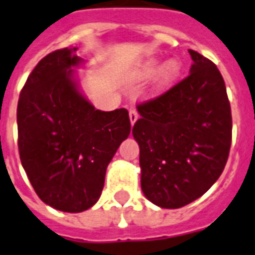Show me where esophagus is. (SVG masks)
I'll return each instance as SVG.
<instances>
[{
  "instance_id": "esophagus-1",
  "label": "esophagus",
  "mask_w": 255,
  "mask_h": 255,
  "mask_svg": "<svg viewBox=\"0 0 255 255\" xmlns=\"http://www.w3.org/2000/svg\"><path fill=\"white\" fill-rule=\"evenodd\" d=\"M138 119V113L134 109H131L129 110V121H131V124L133 126L134 123H136V121Z\"/></svg>"
}]
</instances>
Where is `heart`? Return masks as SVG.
<instances>
[{"label": "heart", "instance_id": "heart-1", "mask_svg": "<svg viewBox=\"0 0 255 255\" xmlns=\"http://www.w3.org/2000/svg\"><path fill=\"white\" fill-rule=\"evenodd\" d=\"M158 66L157 59H150V61L145 62L144 65L141 66L140 68V75L144 76V78H147L155 72ZM181 65L180 62L177 61L176 58H171L168 61H166L162 65V67L159 68L158 71L157 78H155V87L157 88H163L167 87L168 84H171L175 79L177 78V75L180 72Z\"/></svg>", "mask_w": 255, "mask_h": 255}]
</instances>
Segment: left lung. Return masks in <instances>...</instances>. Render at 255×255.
<instances>
[{"label":"left lung","instance_id":"left-lung-1","mask_svg":"<svg viewBox=\"0 0 255 255\" xmlns=\"http://www.w3.org/2000/svg\"><path fill=\"white\" fill-rule=\"evenodd\" d=\"M189 75L159 97L137 105L132 133L140 146L141 189L163 209L193 202L219 179L232 141L223 76L189 50Z\"/></svg>","mask_w":255,"mask_h":255}]
</instances>
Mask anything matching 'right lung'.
<instances>
[{
	"label": "right lung",
	"instance_id": "obj_1",
	"mask_svg": "<svg viewBox=\"0 0 255 255\" xmlns=\"http://www.w3.org/2000/svg\"><path fill=\"white\" fill-rule=\"evenodd\" d=\"M59 49L38 62L18 101L19 155L40 200L81 213L96 204L118 147L131 132L126 109L96 110L79 89L83 59Z\"/></svg>",
	"mask_w": 255,
	"mask_h": 255
}]
</instances>
